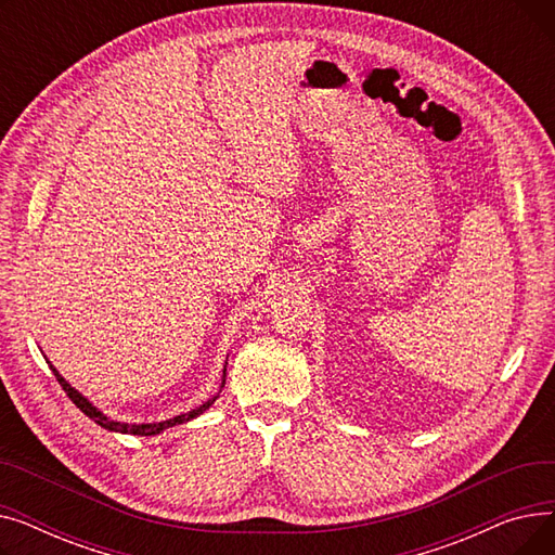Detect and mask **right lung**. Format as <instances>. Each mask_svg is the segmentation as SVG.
Returning <instances> with one entry per match:
<instances>
[{
  "label": "right lung",
  "mask_w": 555,
  "mask_h": 555,
  "mask_svg": "<svg viewBox=\"0 0 555 555\" xmlns=\"http://www.w3.org/2000/svg\"><path fill=\"white\" fill-rule=\"evenodd\" d=\"M49 366H51V371H53V375H55V380L61 383V387L65 389V393L69 396V400L78 406V410L85 414V416H90L96 425H101V427H105V429H109V431H121V434H134V436H157V434H162L164 429H168V427H175V425H182V423H189V421H193V418H197L199 414H204L209 410V406L218 400V396H214V398H209L207 402L204 404H199V406H195V410H191V412H186V414H180V416H175V418H168V421H159V423H121V421H112V418H107L96 404H92V400H87L78 389H74L65 377L57 373V369L49 362ZM224 377H227V362H224V369H222V385H220V389L224 387Z\"/></svg>",
  "instance_id": "add662e5"
}]
</instances>
